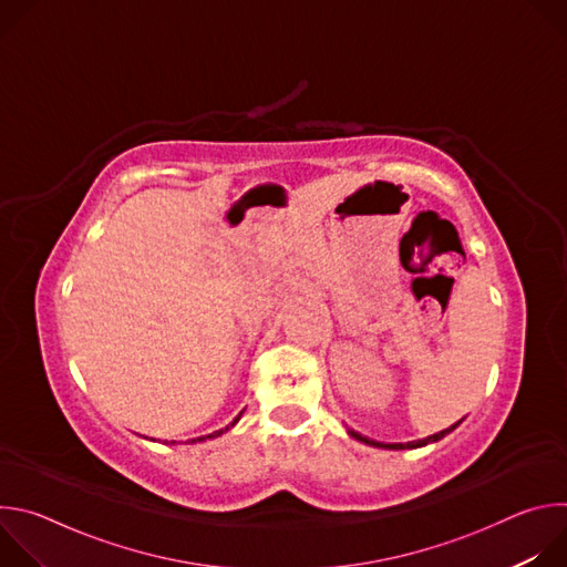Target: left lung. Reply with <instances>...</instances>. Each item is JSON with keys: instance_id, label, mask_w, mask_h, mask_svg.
Returning a JSON list of instances; mask_svg holds the SVG:
<instances>
[{"instance_id": "obj_1", "label": "left lung", "mask_w": 567, "mask_h": 567, "mask_svg": "<svg viewBox=\"0 0 567 567\" xmlns=\"http://www.w3.org/2000/svg\"><path fill=\"white\" fill-rule=\"evenodd\" d=\"M462 422V420H460ZM460 422H455L453 426H449V429H444V431H440V433H435V435H431V437H424V440H417V442H406V444H383V442H374V440H368V437H363L361 433H357V431H348L354 440H359V442H363V444H370V446H377V449H392V451H403V449H420V446H426V444H431V442H437V440H442L444 435H449L453 429H457V424Z\"/></svg>"}]
</instances>
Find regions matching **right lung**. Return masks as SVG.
Here are the masks:
<instances>
[{
  "instance_id": "obj_1",
  "label": "right lung",
  "mask_w": 567,
  "mask_h": 567,
  "mask_svg": "<svg viewBox=\"0 0 567 567\" xmlns=\"http://www.w3.org/2000/svg\"><path fill=\"white\" fill-rule=\"evenodd\" d=\"M239 417H241V413H239V415H237V417H235V420H233V422H230L226 429H219V431H215V433H210V435H204V437H197V440H199V442H204V440H213V437H219L221 433H226L228 429H233V426L239 422ZM197 440H193V442H197Z\"/></svg>"
}]
</instances>
